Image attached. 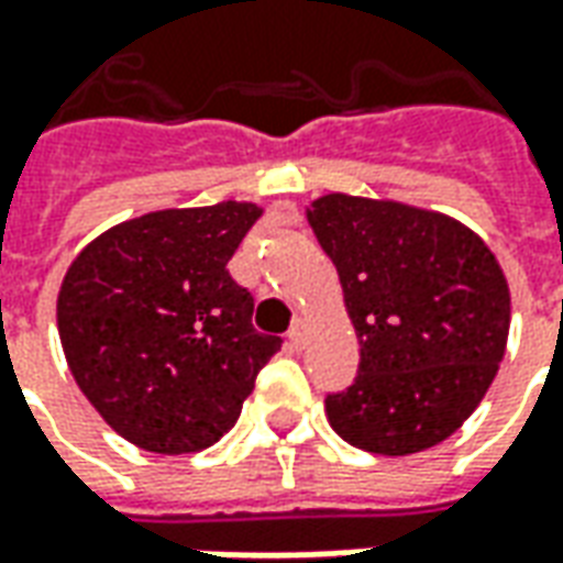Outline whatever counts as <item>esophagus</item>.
<instances>
[{"label":"esophagus","instance_id":"1","mask_svg":"<svg viewBox=\"0 0 563 563\" xmlns=\"http://www.w3.org/2000/svg\"><path fill=\"white\" fill-rule=\"evenodd\" d=\"M307 341V322L301 317L295 319L292 322V329H289V343H292L295 350H301Z\"/></svg>","mask_w":563,"mask_h":563}]
</instances>
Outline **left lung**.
<instances>
[{"label":"left lung","instance_id":"8db88e82","mask_svg":"<svg viewBox=\"0 0 563 563\" xmlns=\"http://www.w3.org/2000/svg\"><path fill=\"white\" fill-rule=\"evenodd\" d=\"M307 222L329 253L358 338V374L325 398L355 449L413 455L479 407L504 362L509 286L495 253L437 210L346 192L317 198Z\"/></svg>","mask_w":563,"mask_h":563}]
</instances>
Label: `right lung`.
<instances>
[{
  "label": "right lung",
  "mask_w": 563,
  "mask_h": 563,
  "mask_svg": "<svg viewBox=\"0 0 563 563\" xmlns=\"http://www.w3.org/2000/svg\"><path fill=\"white\" fill-rule=\"evenodd\" d=\"M258 217L250 201L153 210L68 265L56 298L68 371L129 443L159 455L213 446L280 350L253 329V295L225 268Z\"/></svg>",
  "instance_id": "1"
}]
</instances>
